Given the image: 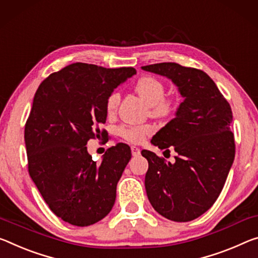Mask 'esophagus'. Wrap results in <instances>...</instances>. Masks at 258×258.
I'll return each mask as SVG.
<instances>
[{
    "mask_svg": "<svg viewBox=\"0 0 258 258\" xmlns=\"http://www.w3.org/2000/svg\"><path fill=\"white\" fill-rule=\"evenodd\" d=\"M131 151H132L133 156H139V155H140V149H139L136 146L131 147Z\"/></svg>",
    "mask_w": 258,
    "mask_h": 258,
    "instance_id": "34e87169",
    "label": "esophagus"
}]
</instances>
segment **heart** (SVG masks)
I'll return each instance as SVG.
<instances>
[{
  "label": "heart",
  "instance_id": "heart-1",
  "mask_svg": "<svg viewBox=\"0 0 258 258\" xmlns=\"http://www.w3.org/2000/svg\"><path fill=\"white\" fill-rule=\"evenodd\" d=\"M136 92L150 105V113L154 117L171 116L177 109V101L173 97L166 96V87L163 81L151 76H144L134 86ZM120 95L118 92L110 93L105 100V112L111 116L118 108ZM155 127L151 124L144 125H120L118 136L122 140L133 145L142 144L146 138L153 134Z\"/></svg>",
  "mask_w": 258,
  "mask_h": 258
}]
</instances>
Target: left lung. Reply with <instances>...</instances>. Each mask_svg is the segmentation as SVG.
Masks as SVG:
<instances>
[{"mask_svg":"<svg viewBox=\"0 0 258 258\" xmlns=\"http://www.w3.org/2000/svg\"><path fill=\"white\" fill-rule=\"evenodd\" d=\"M142 69L170 78L185 97L175 118L151 139L158 148L172 147L177 151L173 164L153 151H141L148 161L147 196L163 217L189 222L216 202L234 161L231 105L211 78L199 69L177 63Z\"/></svg>","mask_w":258,"mask_h":258,"instance_id":"obj_1","label":"left lung"}]
</instances>
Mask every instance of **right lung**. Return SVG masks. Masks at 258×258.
<instances>
[{
	"label": "right lung",
	"mask_w": 258,
	"mask_h": 258,
	"mask_svg": "<svg viewBox=\"0 0 258 258\" xmlns=\"http://www.w3.org/2000/svg\"><path fill=\"white\" fill-rule=\"evenodd\" d=\"M136 72L73 63L48 76L35 93L24 132L28 173L64 222L88 226L112 209L131 148L120 142L96 163L86 145L92 139L107 140L108 132L101 128L107 120L105 100Z\"/></svg>",
	"instance_id": "obj_1"
}]
</instances>
